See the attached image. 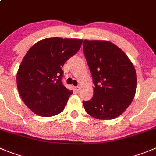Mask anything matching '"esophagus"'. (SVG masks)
Returning <instances> with one entry per match:
<instances>
[{"label":"esophagus","instance_id":"esophagus-1","mask_svg":"<svg viewBox=\"0 0 156 156\" xmlns=\"http://www.w3.org/2000/svg\"><path fill=\"white\" fill-rule=\"evenodd\" d=\"M75 89H76V91H80V89H81V88H80V86H79V85H78V86L75 87Z\"/></svg>","mask_w":156,"mask_h":156}]
</instances>
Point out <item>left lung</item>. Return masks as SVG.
<instances>
[{
  "instance_id": "obj_1",
  "label": "left lung",
  "mask_w": 156,
  "mask_h": 156,
  "mask_svg": "<svg viewBox=\"0 0 156 156\" xmlns=\"http://www.w3.org/2000/svg\"><path fill=\"white\" fill-rule=\"evenodd\" d=\"M83 51L94 85L91 100L83 101L92 117H119L130 105L137 88L135 67L124 51L112 42L84 40Z\"/></svg>"
}]
</instances>
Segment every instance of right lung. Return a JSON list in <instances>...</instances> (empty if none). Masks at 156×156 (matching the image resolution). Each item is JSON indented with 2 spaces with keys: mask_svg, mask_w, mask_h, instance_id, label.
I'll list each match as a JSON object with an SVG mask.
<instances>
[{
  "mask_svg": "<svg viewBox=\"0 0 156 156\" xmlns=\"http://www.w3.org/2000/svg\"><path fill=\"white\" fill-rule=\"evenodd\" d=\"M81 39L50 37L28 50L17 73V86L24 104L42 117L62 112L73 91L63 85L64 64L79 51Z\"/></svg>",
  "mask_w": 156,
  "mask_h": 156,
  "instance_id": "right-lung-1",
  "label": "right lung"
}]
</instances>
